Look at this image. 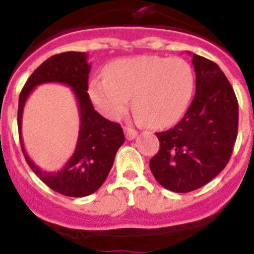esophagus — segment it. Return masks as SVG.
I'll return each mask as SVG.
<instances>
[{
	"label": "esophagus",
	"mask_w": 254,
	"mask_h": 254,
	"mask_svg": "<svg viewBox=\"0 0 254 254\" xmlns=\"http://www.w3.org/2000/svg\"><path fill=\"white\" fill-rule=\"evenodd\" d=\"M125 133L126 138L128 139V141H132L137 136V131H134L133 128H129V127H125Z\"/></svg>",
	"instance_id": "esophagus-1"
}]
</instances>
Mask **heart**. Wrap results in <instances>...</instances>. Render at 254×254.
Instances as JSON below:
<instances>
[{
    "mask_svg": "<svg viewBox=\"0 0 254 254\" xmlns=\"http://www.w3.org/2000/svg\"><path fill=\"white\" fill-rule=\"evenodd\" d=\"M194 88L190 65L179 58L136 57L112 62L104 76L89 83L94 107L108 120L127 111L129 98L134 115L148 127L175 123L184 115Z\"/></svg>",
    "mask_w": 254,
    "mask_h": 254,
    "instance_id": "obj_1",
    "label": "heart"
}]
</instances>
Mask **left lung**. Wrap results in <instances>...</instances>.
I'll return each mask as SVG.
<instances>
[{
    "label": "left lung",
    "instance_id": "8db88e82",
    "mask_svg": "<svg viewBox=\"0 0 254 254\" xmlns=\"http://www.w3.org/2000/svg\"><path fill=\"white\" fill-rule=\"evenodd\" d=\"M194 99L183 120L156 133L159 152L150 160L165 189L189 192L206 185L227 166L238 133V102L229 80L211 60L192 54Z\"/></svg>",
    "mask_w": 254,
    "mask_h": 254
}]
</instances>
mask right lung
Returning <instances> with one entry per match:
<instances>
[{
	"label": "right lung",
	"instance_id": "add662e5",
	"mask_svg": "<svg viewBox=\"0 0 254 254\" xmlns=\"http://www.w3.org/2000/svg\"><path fill=\"white\" fill-rule=\"evenodd\" d=\"M87 59L88 54L79 51L53 55L35 69L18 98V136L25 160L44 184L65 196L83 197L97 191L111 171L118 148L125 142L121 125L102 117L90 102L87 92L90 64ZM44 82L69 85L76 95L81 116L76 151L68 164L54 173L44 172L29 160L20 136L22 112L27 97L36 85Z\"/></svg>",
	"mask_w": 254,
	"mask_h": 254
}]
</instances>
